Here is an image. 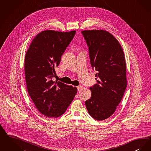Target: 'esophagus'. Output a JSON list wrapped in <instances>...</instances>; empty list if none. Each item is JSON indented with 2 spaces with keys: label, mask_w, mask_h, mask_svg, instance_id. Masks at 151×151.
<instances>
[{
  "label": "esophagus",
  "mask_w": 151,
  "mask_h": 151,
  "mask_svg": "<svg viewBox=\"0 0 151 151\" xmlns=\"http://www.w3.org/2000/svg\"><path fill=\"white\" fill-rule=\"evenodd\" d=\"M83 86L82 85H80V86H77V89H78V91H81V90L83 89Z\"/></svg>",
  "instance_id": "esophagus-1"
}]
</instances>
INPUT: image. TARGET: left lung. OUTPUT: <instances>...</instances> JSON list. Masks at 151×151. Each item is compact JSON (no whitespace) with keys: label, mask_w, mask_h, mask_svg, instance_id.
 Wrapping results in <instances>:
<instances>
[{"label":"left lung","mask_w":151,"mask_h":151,"mask_svg":"<svg viewBox=\"0 0 151 151\" xmlns=\"http://www.w3.org/2000/svg\"><path fill=\"white\" fill-rule=\"evenodd\" d=\"M91 66L96 71L97 84L90 88L91 98L85 104L95 120H104L115 112L127 88L126 62L118 40L108 31L84 30Z\"/></svg>","instance_id":"8db88e82"}]
</instances>
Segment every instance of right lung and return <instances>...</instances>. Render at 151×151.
<instances>
[{
	"label": "right lung",
	"mask_w": 151,
	"mask_h": 151,
	"mask_svg": "<svg viewBox=\"0 0 151 151\" xmlns=\"http://www.w3.org/2000/svg\"><path fill=\"white\" fill-rule=\"evenodd\" d=\"M76 31H43L31 43L24 58L27 91L36 109L48 117L63 115L72 102L77 88L52 79Z\"/></svg>",
	"instance_id": "obj_1"
}]
</instances>
